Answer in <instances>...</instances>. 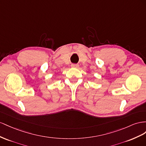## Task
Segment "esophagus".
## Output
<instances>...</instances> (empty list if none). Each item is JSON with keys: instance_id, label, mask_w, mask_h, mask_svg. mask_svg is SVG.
<instances>
[{"instance_id": "1", "label": "esophagus", "mask_w": 146, "mask_h": 146, "mask_svg": "<svg viewBox=\"0 0 146 146\" xmlns=\"http://www.w3.org/2000/svg\"><path fill=\"white\" fill-rule=\"evenodd\" d=\"M71 66H72V68H79V65H78V64H72V65H71Z\"/></svg>"}]
</instances>
